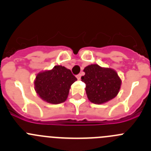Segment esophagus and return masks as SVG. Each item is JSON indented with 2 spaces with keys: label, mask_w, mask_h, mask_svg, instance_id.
Segmentation results:
<instances>
[{
  "label": "esophagus",
  "mask_w": 151,
  "mask_h": 151,
  "mask_svg": "<svg viewBox=\"0 0 151 151\" xmlns=\"http://www.w3.org/2000/svg\"><path fill=\"white\" fill-rule=\"evenodd\" d=\"M81 76H82V74H79L78 75H77V80H80V79H81Z\"/></svg>",
  "instance_id": "esophagus-1"
}]
</instances>
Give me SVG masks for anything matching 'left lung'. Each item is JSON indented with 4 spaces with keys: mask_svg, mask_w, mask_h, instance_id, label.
<instances>
[{
    "mask_svg": "<svg viewBox=\"0 0 151 151\" xmlns=\"http://www.w3.org/2000/svg\"><path fill=\"white\" fill-rule=\"evenodd\" d=\"M83 71L85 74L81 79L86 85L85 91L91 102L104 104L118 94L121 80L114 69L91 64L85 67Z\"/></svg>",
    "mask_w": 151,
    "mask_h": 151,
    "instance_id": "obj_1",
    "label": "left lung"
}]
</instances>
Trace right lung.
Instances as JSON below:
<instances>
[{
    "label": "right lung",
    "instance_id": "add662e5",
    "mask_svg": "<svg viewBox=\"0 0 151 151\" xmlns=\"http://www.w3.org/2000/svg\"><path fill=\"white\" fill-rule=\"evenodd\" d=\"M77 78L66 67L55 66L52 69L38 73L34 80L37 95L47 103L58 104L67 99L71 85Z\"/></svg>",
    "mask_w": 151,
    "mask_h": 151
}]
</instances>
